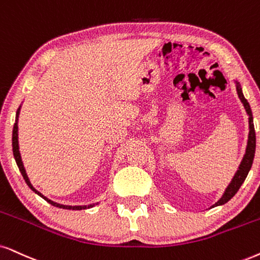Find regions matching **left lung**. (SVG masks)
<instances>
[{
  "mask_svg": "<svg viewBox=\"0 0 260 260\" xmlns=\"http://www.w3.org/2000/svg\"><path fill=\"white\" fill-rule=\"evenodd\" d=\"M236 91H238L239 98L240 101L242 102L244 104L246 113L248 115V124H249V133H248V141H247V147H246V153L242 158L241 163H240L238 172L235 173L234 177H233L232 182L229 183V186L226 187L224 193H223L222 198L218 200L215 205H212V208L218 205H223L226 202H229L233 197L236 194L240 187H241L242 183H244L245 179L248 175L249 169H251L252 163H253V158H254V152H255V132H254V124H253V115H252V110L251 107H249L247 100H246L244 93H242L241 86L240 84L236 81Z\"/></svg>",
  "mask_w": 260,
  "mask_h": 260,
  "instance_id": "left-lung-1",
  "label": "left lung"
}]
</instances>
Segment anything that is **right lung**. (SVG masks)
<instances>
[{"instance_id": "obj_1", "label": "right lung", "mask_w": 260, "mask_h": 260, "mask_svg": "<svg viewBox=\"0 0 260 260\" xmlns=\"http://www.w3.org/2000/svg\"><path fill=\"white\" fill-rule=\"evenodd\" d=\"M19 113H20V108H19L18 111H16V117H15V123H14V127H13V138H12V145H13V154H14V158H15V162L18 164L19 167V170H20L22 177H24L25 182L27 183V186L34 190L35 193H37L39 197H42L43 199L47 200L49 204H51V205L56 206V208H60V209H66V210H85V209H90L92 206L97 205L98 203L96 204H90V205H84V206H71V205H62V204H57L55 202H52V200L48 199L47 197H44L42 194L41 192H38L37 189L35 188L34 186H32V183L29 182V179L27 176V174H26V170L24 168V163H22L21 160V156H20V151H19V140H18V117H19Z\"/></svg>"}]
</instances>
